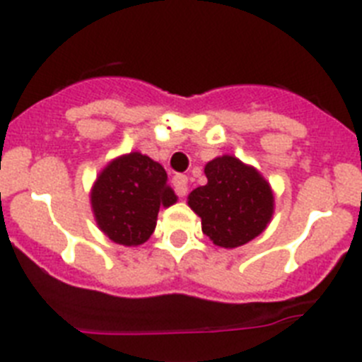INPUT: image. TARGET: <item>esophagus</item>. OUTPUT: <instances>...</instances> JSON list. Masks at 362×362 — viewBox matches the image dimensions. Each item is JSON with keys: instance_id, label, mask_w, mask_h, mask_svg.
Wrapping results in <instances>:
<instances>
[{"instance_id": "esophagus-1", "label": "esophagus", "mask_w": 362, "mask_h": 362, "mask_svg": "<svg viewBox=\"0 0 362 362\" xmlns=\"http://www.w3.org/2000/svg\"><path fill=\"white\" fill-rule=\"evenodd\" d=\"M172 183H174L175 192H177L179 197L187 196V192H188V177H187V175L177 174L174 179H172Z\"/></svg>"}]
</instances>
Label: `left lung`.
Instances as JSON below:
<instances>
[{
	"instance_id": "1",
	"label": "left lung",
	"mask_w": 362,
	"mask_h": 362,
	"mask_svg": "<svg viewBox=\"0 0 362 362\" xmlns=\"http://www.w3.org/2000/svg\"><path fill=\"white\" fill-rule=\"evenodd\" d=\"M209 183L188 196L190 209L201 217L203 233L223 248H235L257 238L274 212L268 183L252 166L232 156L204 166Z\"/></svg>"
}]
</instances>
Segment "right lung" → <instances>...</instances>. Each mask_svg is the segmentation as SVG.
Instances as JSON below:
<instances>
[{
    "instance_id": "right-lung-1",
    "label": "right lung",
    "mask_w": 362,
    "mask_h": 362,
    "mask_svg": "<svg viewBox=\"0 0 362 362\" xmlns=\"http://www.w3.org/2000/svg\"><path fill=\"white\" fill-rule=\"evenodd\" d=\"M90 199L99 228L114 243L136 246L152 235L159 209L174 204L177 197L165 168L132 152L99 174Z\"/></svg>"
}]
</instances>
